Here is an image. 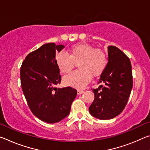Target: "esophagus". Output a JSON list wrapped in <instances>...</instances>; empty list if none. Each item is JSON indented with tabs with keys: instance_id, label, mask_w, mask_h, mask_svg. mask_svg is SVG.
Wrapping results in <instances>:
<instances>
[{
	"instance_id": "34e87169",
	"label": "esophagus",
	"mask_w": 150,
	"mask_h": 150,
	"mask_svg": "<svg viewBox=\"0 0 150 150\" xmlns=\"http://www.w3.org/2000/svg\"><path fill=\"white\" fill-rule=\"evenodd\" d=\"M84 91H83V90H78V91H77V94H78L79 95H81V94L84 93Z\"/></svg>"
}]
</instances>
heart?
<instances>
[{
	"label": "heart",
	"mask_w": 150,
	"mask_h": 150,
	"mask_svg": "<svg viewBox=\"0 0 150 150\" xmlns=\"http://www.w3.org/2000/svg\"><path fill=\"white\" fill-rule=\"evenodd\" d=\"M55 63L62 73H69L78 62V68L63 78V83L77 89H82L93 77L100 76L108 64L106 53L87 44H78L69 50V54L63 52L55 55Z\"/></svg>",
	"instance_id": "heart-1"
}]
</instances>
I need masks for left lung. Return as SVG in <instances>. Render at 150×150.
I'll list each match as a JSON object with an SVG mask.
<instances>
[{"instance_id": "left-lung-1", "label": "left lung", "mask_w": 150, "mask_h": 150, "mask_svg": "<svg viewBox=\"0 0 150 150\" xmlns=\"http://www.w3.org/2000/svg\"><path fill=\"white\" fill-rule=\"evenodd\" d=\"M108 56L107 66L98 81L105 85L93 90L95 99L88 108L91 115L100 120H109L120 115L133 86L131 62L127 55L118 47L110 45Z\"/></svg>"}]
</instances>
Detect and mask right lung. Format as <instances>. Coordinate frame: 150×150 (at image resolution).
<instances>
[{
	"instance_id": "right-lung-1",
	"label": "right lung",
	"mask_w": 150,
	"mask_h": 150,
	"mask_svg": "<svg viewBox=\"0 0 150 150\" xmlns=\"http://www.w3.org/2000/svg\"><path fill=\"white\" fill-rule=\"evenodd\" d=\"M64 48L54 43L44 44L27 55L20 68L22 91L32 112L47 123H56L69 115L77 91L56 88L62 77L55 63V53Z\"/></svg>"
}]
</instances>
